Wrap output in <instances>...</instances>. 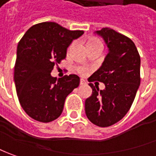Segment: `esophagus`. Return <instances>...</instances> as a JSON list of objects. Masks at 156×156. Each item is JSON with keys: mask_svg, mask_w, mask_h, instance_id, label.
Wrapping results in <instances>:
<instances>
[{"mask_svg": "<svg viewBox=\"0 0 156 156\" xmlns=\"http://www.w3.org/2000/svg\"><path fill=\"white\" fill-rule=\"evenodd\" d=\"M85 83H86V82H85L83 79H80V84H81V85H82V84H85Z\"/></svg>", "mask_w": 156, "mask_h": 156, "instance_id": "1", "label": "esophagus"}]
</instances>
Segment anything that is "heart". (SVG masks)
<instances>
[{"label": "heart", "mask_w": 156, "mask_h": 156, "mask_svg": "<svg viewBox=\"0 0 156 156\" xmlns=\"http://www.w3.org/2000/svg\"><path fill=\"white\" fill-rule=\"evenodd\" d=\"M91 44H97V45H100L101 46V43L99 40H97V39H91V40H90L89 42H88V45H91ZM79 71L81 72V73H83L85 69L84 68H79Z\"/></svg>", "instance_id": "b5f03b06"}]
</instances>
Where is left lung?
I'll return each mask as SVG.
<instances>
[{
	"label": "left lung",
	"mask_w": 156,
	"mask_h": 156,
	"mask_svg": "<svg viewBox=\"0 0 156 156\" xmlns=\"http://www.w3.org/2000/svg\"><path fill=\"white\" fill-rule=\"evenodd\" d=\"M104 40L108 53L90 79L103 83L104 90L93 83L92 94L85 100V114L94 125L107 127L127 114L140 85V56L135 43L110 28L94 32Z\"/></svg>",
	"instance_id": "8db88e82"
}]
</instances>
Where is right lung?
<instances>
[{"label":"right lung","mask_w":156,"mask_h":156,"mask_svg":"<svg viewBox=\"0 0 156 156\" xmlns=\"http://www.w3.org/2000/svg\"><path fill=\"white\" fill-rule=\"evenodd\" d=\"M83 30H70L55 22L31 26L17 48L14 83L21 107L40 122H50L64 108L66 96L79 85L75 74L52 77L54 66L66 59L67 48Z\"/></svg>","instance_id":"1"}]
</instances>
